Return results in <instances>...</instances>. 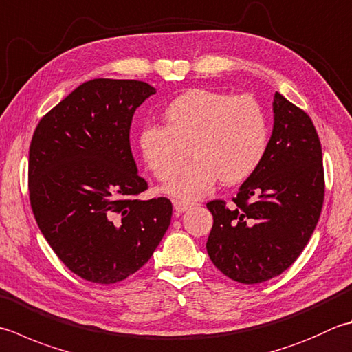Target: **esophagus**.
<instances>
[{"label": "esophagus", "instance_id": "obj_1", "mask_svg": "<svg viewBox=\"0 0 352 352\" xmlns=\"http://www.w3.org/2000/svg\"><path fill=\"white\" fill-rule=\"evenodd\" d=\"M190 203L188 201H183V199H175L174 201V209L177 213H184L186 210H188L190 208Z\"/></svg>", "mask_w": 352, "mask_h": 352}]
</instances>
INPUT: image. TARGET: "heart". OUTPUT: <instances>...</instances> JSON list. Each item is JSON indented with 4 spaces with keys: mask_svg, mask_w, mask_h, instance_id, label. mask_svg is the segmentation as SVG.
I'll return each instance as SVG.
<instances>
[{
    "mask_svg": "<svg viewBox=\"0 0 352 352\" xmlns=\"http://www.w3.org/2000/svg\"><path fill=\"white\" fill-rule=\"evenodd\" d=\"M163 119L164 126H143L137 144L160 182L169 180L190 150L196 157L166 184L164 190L172 197L201 198L218 180L238 184L258 169L265 155V113L250 96L194 88L172 100Z\"/></svg>",
    "mask_w": 352,
    "mask_h": 352,
    "instance_id": "heart-1",
    "label": "heart"
}]
</instances>
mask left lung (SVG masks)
I'll return each mask as SVG.
<instances>
[{
    "label": "left lung",
    "mask_w": 352,
    "mask_h": 352,
    "mask_svg": "<svg viewBox=\"0 0 352 352\" xmlns=\"http://www.w3.org/2000/svg\"><path fill=\"white\" fill-rule=\"evenodd\" d=\"M273 120L263 162L233 204L208 203L213 226L206 249L218 270L241 284L285 272L305 249L322 212V146L311 119L276 91Z\"/></svg>",
    "instance_id": "left-lung-1"
}]
</instances>
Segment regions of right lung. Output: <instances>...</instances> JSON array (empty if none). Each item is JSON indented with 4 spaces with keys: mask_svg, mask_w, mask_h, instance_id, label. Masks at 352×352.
Wrapping results in <instances>:
<instances>
[{
    "mask_svg": "<svg viewBox=\"0 0 352 352\" xmlns=\"http://www.w3.org/2000/svg\"><path fill=\"white\" fill-rule=\"evenodd\" d=\"M153 94L142 80H88L34 129V219L62 263L96 284H116L142 268L170 224L168 198H137L148 183L137 174L129 144L135 109Z\"/></svg>",
    "mask_w": 352,
    "mask_h": 352,
    "instance_id": "obj_1",
    "label": "right lung"
}]
</instances>
